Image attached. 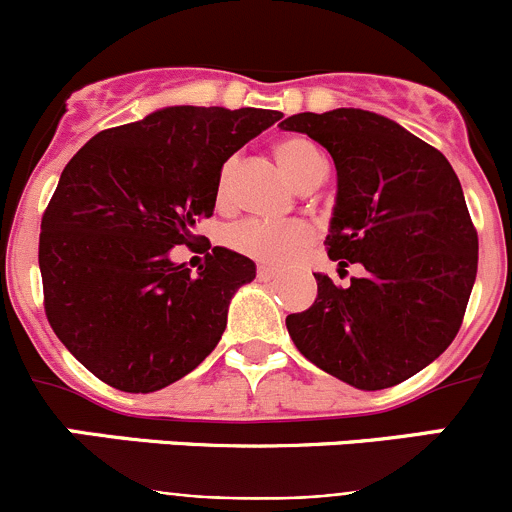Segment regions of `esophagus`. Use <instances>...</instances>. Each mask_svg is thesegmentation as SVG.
<instances>
[{"instance_id": "obj_1", "label": "esophagus", "mask_w": 512, "mask_h": 512, "mask_svg": "<svg viewBox=\"0 0 512 512\" xmlns=\"http://www.w3.org/2000/svg\"><path fill=\"white\" fill-rule=\"evenodd\" d=\"M272 277H275V270H272V267H267V265H260L257 267V280H272Z\"/></svg>"}]
</instances>
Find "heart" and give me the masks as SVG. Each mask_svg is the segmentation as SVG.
I'll return each instance as SVG.
<instances>
[{
  "label": "heart",
  "mask_w": 512,
  "mask_h": 512,
  "mask_svg": "<svg viewBox=\"0 0 512 512\" xmlns=\"http://www.w3.org/2000/svg\"><path fill=\"white\" fill-rule=\"evenodd\" d=\"M275 158L294 188H299L309 175H314L322 165H327L324 163V156L319 153V148L304 136L282 138L275 146ZM230 173L232 160H227L218 178L220 200L227 195ZM225 240L240 255L252 257L257 262H267V265H280V262L289 260L302 247L309 245L312 232H309V227L304 223H262V220H247V223H240L232 227V230H227Z\"/></svg>",
  "instance_id": "heart-1"
}]
</instances>
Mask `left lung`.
<instances>
[{"label": "left lung", "mask_w": 512, "mask_h": 512, "mask_svg": "<svg viewBox=\"0 0 512 512\" xmlns=\"http://www.w3.org/2000/svg\"><path fill=\"white\" fill-rule=\"evenodd\" d=\"M329 151L337 198L327 250L364 277L337 287L314 272L317 299L287 332L312 364L364 391L426 369L458 334L478 270V235L441 151L361 108L294 113L280 123Z\"/></svg>", "instance_id": "8db88e82"}]
</instances>
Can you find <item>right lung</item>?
Instances as JSON below:
<instances>
[{"label":"right lung","instance_id":"add662e5","mask_svg":"<svg viewBox=\"0 0 512 512\" xmlns=\"http://www.w3.org/2000/svg\"><path fill=\"white\" fill-rule=\"evenodd\" d=\"M280 118L267 108L165 106L96 133L66 163L41 218L44 309L61 344L108 386L151 394L218 347L255 262L213 247L190 275L170 250L198 240L225 160Z\"/></svg>","mask_w":512,"mask_h":512}]
</instances>
